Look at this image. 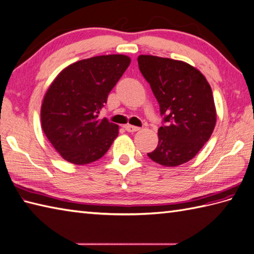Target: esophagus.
Instances as JSON below:
<instances>
[{"label": "esophagus", "mask_w": 254, "mask_h": 254, "mask_svg": "<svg viewBox=\"0 0 254 254\" xmlns=\"http://www.w3.org/2000/svg\"><path fill=\"white\" fill-rule=\"evenodd\" d=\"M126 129L127 132H131V133H133V132H137V131H139L140 129V127H134V126H131V125H127L126 127Z\"/></svg>", "instance_id": "34e87169"}]
</instances>
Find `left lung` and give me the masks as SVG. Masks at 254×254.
Returning <instances> with one entry per match:
<instances>
[{
  "label": "left lung",
  "instance_id": "1",
  "mask_svg": "<svg viewBox=\"0 0 254 254\" xmlns=\"http://www.w3.org/2000/svg\"><path fill=\"white\" fill-rule=\"evenodd\" d=\"M137 62L163 117L157 148L147 156L164 167L190 161L209 140L215 127L210 84L199 70L184 62L151 55H140Z\"/></svg>",
  "mask_w": 254,
  "mask_h": 254
}]
</instances>
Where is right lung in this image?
<instances>
[{"label":"right lung","instance_id":"obj_1","mask_svg":"<svg viewBox=\"0 0 254 254\" xmlns=\"http://www.w3.org/2000/svg\"><path fill=\"white\" fill-rule=\"evenodd\" d=\"M129 63L125 55L87 58L64 69L49 87L41 122L46 137L64 160L87 164L110 148L119 127L98 116Z\"/></svg>","mask_w":254,"mask_h":254}]
</instances>
